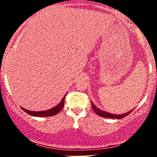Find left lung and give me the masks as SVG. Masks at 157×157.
<instances>
[{
  "label": "left lung",
  "mask_w": 157,
  "mask_h": 157,
  "mask_svg": "<svg viewBox=\"0 0 157 157\" xmlns=\"http://www.w3.org/2000/svg\"><path fill=\"white\" fill-rule=\"evenodd\" d=\"M91 107H92V109L94 110V111L95 113H97V115H99V116L100 117H106V118H111V119H122L123 117H125L128 116V115L130 113L131 111H133V110H131L130 111H128V113H123V114H113V113H108V112H105V111H102V110H100L99 109H97V108L94 105L93 102H91Z\"/></svg>",
  "instance_id": "8db88e82"
}]
</instances>
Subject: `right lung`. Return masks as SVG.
Segmentation results:
<instances>
[{"label": "right lung", "mask_w": 157, "mask_h": 157, "mask_svg": "<svg viewBox=\"0 0 157 157\" xmlns=\"http://www.w3.org/2000/svg\"><path fill=\"white\" fill-rule=\"evenodd\" d=\"M65 97H66V95H65L63 100H61L60 103L58 104L57 106H55L53 109H51L49 110H47V111H29V110H26L25 109L22 108V109L25 112L28 113V114L32 115V116L35 117H50L53 116V115L57 114L60 111V110L63 108L64 106V101H65Z\"/></svg>", "instance_id": "1"}]
</instances>
